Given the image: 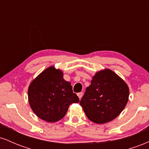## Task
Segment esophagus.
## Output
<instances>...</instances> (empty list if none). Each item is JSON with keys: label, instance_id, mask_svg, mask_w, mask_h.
Returning <instances> with one entry per match:
<instances>
[{"label": "esophagus", "instance_id": "obj_1", "mask_svg": "<svg viewBox=\"0 0 149 149\" xmlns=\"http://www.w3.org/2000/svg\"><path fill=\"white\" fill-rule=\"evenodd\" d=\"M83 92H79V93L77 94V95H78V97H79V99H81L82 97H83Z\"/></svg>", "mask_w": 149, "mask_h": 149}]
</instances>
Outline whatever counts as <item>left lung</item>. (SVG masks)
I'll use <instances>...</instances> for the list:
<instances>
[{"instance_id": "1", "label": "left lung", "mask_w": 149, "mask_h": 149, "mask_svg": "<svg viewBox=\"0 0 149 149\" xmlns=\"http://www.w3.org/2000/svg\"><path fill=\"white\" fill-rule=\"evenodd\" d=\"M127 83L111 69L98 71L80 104L89 120L97 124L110 122L120 115L129 98Z\"/></svg>"}]
</instances>
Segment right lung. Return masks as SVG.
Segmentation results:
<instances>
[{
  "label": "right lung",
  "mask_w": 149,
  "mask_h": 149,
  "mask_svg": "<svg viewBox=\"0 0 149 149\" xmlns=\"http://www.w3.org/2000/svg\"><path fill=\"white\" fill-rule=\"evenodd\" d=\"M28 99L34 113L48 123L63 118L70 104L79 102L71 83L63 78L62 71L53 66L44 70L31 83Z\"/></svg>",
  "instance_id": "add662e5"
}]
</instances>
